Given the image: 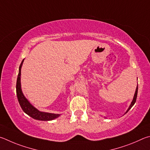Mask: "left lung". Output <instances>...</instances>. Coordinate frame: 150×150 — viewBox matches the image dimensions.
Instances as JSON below:
<instances>
[{
    "instance_id": "obj_1",
    "label": "left lung",
    "mask_w": 150,
    "mask_h": 150,
    "mask_svg": "<svg viewBox=\"0 0 150 150\" xmlns=\"http://www.w3.org/2000/svg\"><path fill=\"white\" fill-rule=\"evenodd\" d=\"M137 94H138V86H137V88H136V91H135V93H134V98H133V100H132V101L131 102V104H130V105L129 106V107H128V109H127V112H125V114L127 113V112L129 111V110L132 108V107L134 105V103H136V98H137Z\"/></svg>"
}]
</instances>
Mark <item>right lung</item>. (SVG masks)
<instances>
[{
  "label": "right lung",
  "instance_id": "obj_1",
  "mask_svg": "<svg viewBox=\"0 0 150 150\" xmlns=\"http://www.w3.org/2000/svg\"><path fill=\"white\" fill-rule=\"evenodd\" d=\"M23 60L21 62L19 67V73L18 75L17 82H16V94L17 98L19 101V103L21 106V108L22 109L23 112H25L26 114L28 115L29 116L32 117L33 119L39 120H51L54 119H57L59 117L60 114H54L50 113V112H45L39 111L35 107H34L31 105L27 99L25 98L22 93V89H21V82H20V76H21V68L23 62Z\"/></svg>",
  "mask_w": 150,
  "mask_h": 150
}]
</instances>
